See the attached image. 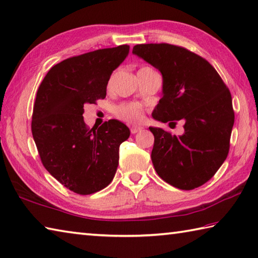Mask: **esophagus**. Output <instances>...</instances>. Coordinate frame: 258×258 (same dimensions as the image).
Segmentation results:
<instances>
[{"mask_svg":"<svg viewBox=\"0 0 258 258\" xmlns=\"http://www.w3.org/2000/svg\"><path fill=\"white\" fill-rule=\"evenodd\" d=\"M142 128H143L142 126H132V127H131V133H132V134H135V133L140 132V131H141Z\"/></svg>","mask_w":258,"mask_h":258,"instance_id":"obj_1","label":"esophagus"}]
</instances>
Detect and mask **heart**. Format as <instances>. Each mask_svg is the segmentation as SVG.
Instances as JSON below:
<instances>
[{"label":"heart","instance_id":"1","mask_svg":"<svg viewBox=\"0 0 258 258\" xmlns=\"http://www.w3.org/2000/svg\"><path fill=\"white\" fill-rule=\"evenodd\" d=\"M143 113L144 110L142 106L135 104V102H123V104L117 105L114 108V114L117 118L127 121V123H138V121H141L143 118Z\"/></svg>","mask_w":258,"mask_h":258}]
</instances>
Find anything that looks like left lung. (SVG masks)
<instances>
[{
    "label": "left lung",
    "instance_id": "left-lung-1",
    "mask_svg": "<svg viewBox=\"0 0 258 258\" xmlns=\"http://www.w3.org/2000/svg\"><path fill=\"white\" fill-rule=\"evenodd\" d=\"M133 54L162 74L163 96L152 116L184 121L180 137L149 127L154 135L152 163L159 177L179 189H194L212 178L227 159L235 113L231 93L212 65L181 46L141 44Z\"/></svg>",
    "mask_w": 258,
    "mask_h": 258
}]
</instances>
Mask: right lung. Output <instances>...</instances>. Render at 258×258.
Here are the masks:
<instances>
[{"label":"right lung","instance_id":"1","mask_svg":"<svg viewBox=\"0 0 258 258\" xmlns=\"http://www.w3.org/2000/svg\"><path fill=\"white\" fill-rule=\"evenodd\" d=\"M128 45L97 49L54 65L37 90L31 132L41 163L56 180L80 195L108 186L118 167L127 126L109 119L89 128L83 106L105 99L111 73L126 58Z\"/></svg>","mask_w":258,"mask_h":258}]
</instances>
